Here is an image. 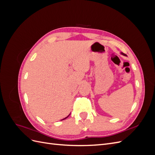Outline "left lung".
<instances>
[{
	"mask_svg": "<svg viewBox=\"0 0 155 155\" xmlns=\"http://www.w3.org/2000/svg\"><path fill=\"white\" fill-rule=\"evenodd\" d=\"M121 54H122V55H125V56H127V55L125 54H124L123 52H121Z\"/></svg>",
	"mask_w": 155,
	"mask_h": 155,
	"instance_id": "8db88e82",
	"label": "left lung"
}]
</instances>
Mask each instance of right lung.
Wrapping results in <instances>:
<instances>
[{"mask_svg":"<svg viewBox=\"0 0 155 155\" xmlns=\"http://www.w3.org/2000/svg\"><path fill=\"white\" fill-rule=\"evenodd\" d=\"M70 114H69V115H68V116H67V117H66V118H64V119H63V120H64V119H66V118H68V116H70Z\"/></svg>","mask_w":155,"mask_h":155,"instance_id":"add662e5","label":"right lung"}]
</instances>
